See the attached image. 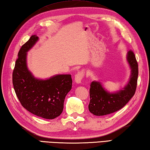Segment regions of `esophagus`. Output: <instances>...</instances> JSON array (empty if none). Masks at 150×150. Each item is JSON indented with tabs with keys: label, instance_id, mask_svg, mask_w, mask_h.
Instances as JSON below:
<instances>
[{
	"label": "esophagus",
	"instance_id": "obj_1",
	"mask_svg": "<svg viewBox=\"0 0 150 150\" xmlns=\"http://www.w3.org/2000/svg\"><path fill=\"white\" fill-rule=\"evenodd\" d=\"M84 73L83 71L77 73V74L75 75V81L77 84H80L82 82V79L83 78Z\"/></svg>",
	"mask_w": 150,
	"mask_h": 150
}]
</instances>
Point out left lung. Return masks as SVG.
<instances>
[{
    "instance_id": "left-lung-1",
    "label": "left lung",
    "mask_w": 150,
    "mask_h": 150,
    "mask_svg": "<svg viewBox=\"0 0 150 150\" xmlns=\"http://www.w3.org/2000/svg\"><path fill=\"white\" fill-rule=\"evenodd\" d=\"M126 60L131 69V74L125 86L116 92L105 89L99 81H93L90 84V112L95 116H104L121 109L130 100L135 92L139 69L135 56L129 51L126 55Z\"/></svg>"
}]
</instances>
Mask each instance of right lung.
I'll return each mask as SVG.
<instances>
[{"mask_svg":"<svg viewBox=\"0 0 150 150\" xmlns=\"http://www.w3.org/2000/svg\"><path fill=\"white\" fill-rule=\"evenodd\" d=\"M39 40L32 35L20 49L13 72L12 81L22 106L34 115L54 119L63 111L64 99L72 87L69 74H58L48 79L35 77L27 66V52Z\"/></svg>","mask_w":150,"mask_h":150,"instance_id":"add662e5","label":"right lung"}]
</instances>
